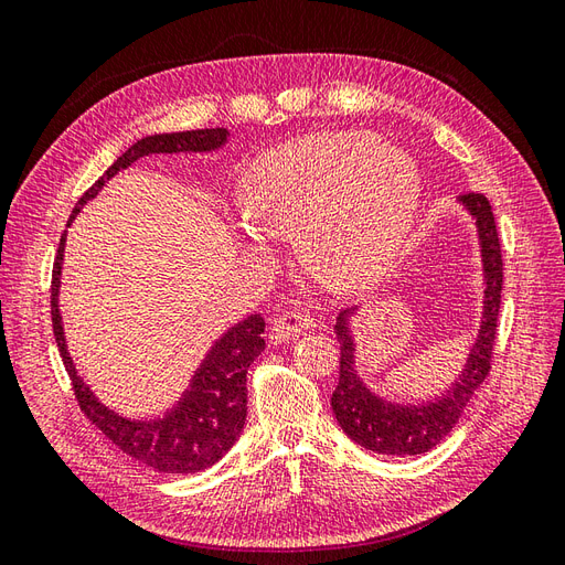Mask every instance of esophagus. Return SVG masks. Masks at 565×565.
I'll return each mask as SVG.
<instances>
[{"label": "esophagus", "instance_id": "1", "mask_svg": "<svg viewBox=\"0 0 565 565\" xmlns=\"http://www.w3.org/2000/svg\"><path fill=\"white\" fill-rule=\"evenodd\" d=\"M313 318L303 311H285L282 316H278L273 320V334L280 341H289L292 337L301 334L303 330L313 328Z\"/></svg>", "mask_w": 565, "mask_h": 565}]
</instances>
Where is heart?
<instances>
[{
	"label": "heart",
	"instance_id": "b5f03b06",
	"mask_svg": "<svg viewBox=\"0 0 565 565\" xmlns=\"http://www.w3.org/2000/svg\"><path fill=\"white\" fill-rule=\"evenodd\" d=\"M417 169L372 134H318L273 148L249 183V216L341 280L382 273L417 210Z\"/></svg>",
	"mask_w": 565,
	"mask_h": 565
}]
</instances>
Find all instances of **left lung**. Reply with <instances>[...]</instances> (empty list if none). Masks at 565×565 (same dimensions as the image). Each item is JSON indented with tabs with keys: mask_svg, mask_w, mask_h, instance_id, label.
<instances>
[{
	"mask_svg": "<svg viewBox=\"0 0 565 565\" xmlns=\"http://www.w3.org/2000/svg\"><path fill=\"white\" fill-rule=\"evenodd\" d=\"M461 202L476 216L478 235H481L486 266V313L467 370L461 374V380L452 384L448 396L419 407L391 405L372 396L363 382L358 380L353 367V341L347 330V313H341L339 322L334 324L339 339V384L332 393V413L347 436L372 452L405 457L436 448L455 429L473 393L492 370L504 282L502 245L488 198L481 191H469L461 193Z\"/></svg>",
	"mask_w": 565,
	"mask_h": 565,
	"instance_id": "1",
	"label": "left lung"
}]
</instances>
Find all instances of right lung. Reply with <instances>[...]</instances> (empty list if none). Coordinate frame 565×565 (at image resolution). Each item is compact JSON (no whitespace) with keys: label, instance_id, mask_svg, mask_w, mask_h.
I'll list each match as a JSON object with an SVG mask.
<instances>
[{"label":"right lung","instance_id":"1","mask_svg":"<svg viewBox=\"0 0 565 565\" xmlns=\"http://www.w3.org/2000/svg\"><path fill=\"white\" fill-rule=\"evenodd\" d=\"M228 139L226 129H195L179 134H156L136 141L127 152H122L108 172L100 177L87 193L79 198L71 221L79 214V210L92 200L100 188L106 185L110 177L119 169L129 167L143 156L152 152H202L224 146ZM65 233L61 235L58 254L51 270V324H54V337L58 344V353L67 377H71L75 398L79 409L96 429L110 438L115 446L125 455L143 461L146 467L160 473H195L210 469L224 457L233 443L241 436L245 417H247V370L266 347L264 330L266 322L262 316H249L237 322L233 330L216 341L210 351L207 361L198 370L191 391L185 393L179 407L172 415L158 422H131L110 413L108 407L100 405L94 393L87 388L75 365L67 355L63 324L58 313V282H61V262Z\"/></svg>","mask_w":565,"mask_h":565}]
</instances>
